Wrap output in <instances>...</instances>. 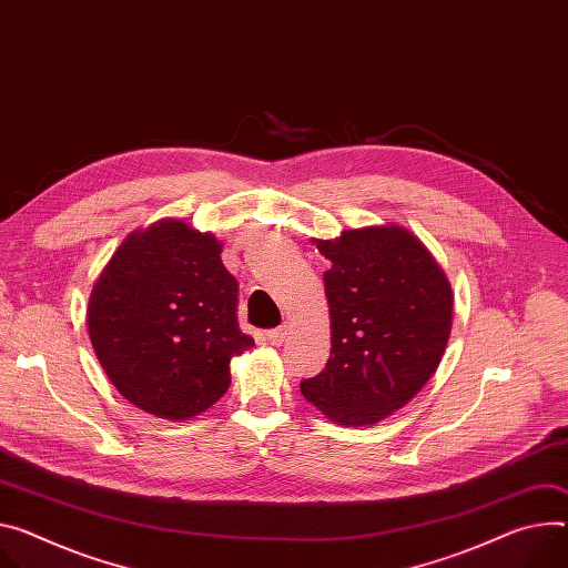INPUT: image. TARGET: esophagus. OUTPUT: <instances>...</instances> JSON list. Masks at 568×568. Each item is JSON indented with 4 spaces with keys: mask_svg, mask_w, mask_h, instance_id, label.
Listing matches in <instances>:
<instances>
[{
    "mask_svg": "<svg viewBox=\"0 0 568 568\" xmlns=\"http://www.w3.org/2000/svg\"><path fill=\"white\" fill-rule=\"evenodd\" d=\"M285 335H287V331H285L283 326H278V328H272V331L267 333V339H270L274 346H281V344L285 342Z\"/></svg>",
    "mask_w": 568,
    "mask_h": 568,
    "instance_id": "obj_1",
    "label": "esophagus"
}]
</instances>
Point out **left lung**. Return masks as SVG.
I'll use <instances>...</instances> for the list:
<instances>
[{
    "instance_id": "left-lung-1",
    "label": "left lung",
    "mask_w": 568,
    "mask_h": 568,
    "mask_svg": "<svg viewBox=\"0 0 568 568\" xmlns=\"http://www.w3.org/2000/svg\"><path fill=\"white\" fill-rule=\"evenodd\" d=\"M331 261V357L301 394L342 426L385 419L439 367L453 320L450 285L405 229L344 231L317 240Z\"/></svg>"
}]
</instances>
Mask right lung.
Listing matches in <instances>:
<instances>
[{
	"label": "right lung",
	"mask_w": 568,
	"mask_h": 568,
	"mask_svg": "<svg viewBox=\"0 0 568 568\" xmlns=\"http://www.w3.org/2000/svg\"><path fill=\"white\" fill-rule=\"evenodd\" d=\"M237 292L215 235L176 220L133 233L90 294L99 365L149 415H199L226 394L231 357L253 346L237 324Z\"/></svg>",
	"instance_id": "1"
}]
</instances>
